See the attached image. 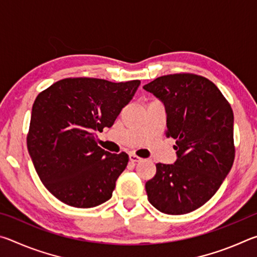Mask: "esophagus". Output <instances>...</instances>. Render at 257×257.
<instances>
[{"mask_svg":"<svg viewBox=\"0 0 257 257\" xmlns=\"http://www.w3.org/2000/svg\"><path fill=\"white\" fill-rule=\"evenodd\" d=\"M129 160L132 161V162H141L142 161V158H139V156H137L136 154H129Z\"/></svg>","mask_w":257,"mask_h":257,"instance_id":"34e87169","label":"esophagus"}]
</instances>
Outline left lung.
I'll return each instance as SVG.
<instances>
[{
    "instance_id": "obj_1",
    "label": "left lung",
    "mask_w": 257,
    "mask_h": 257,
    "mask_svg": "<svg viewBox=\"0 0 257 257\" xmlns=\"http://www.w3.org/2000/svg\"><path fill=\"white\" fill-rule=\"evenodd\" d=\"M164 103L167 137L177 139L175 164H156L149 202L165 214H186L220 188L234 160L233 112L211 80L195 73L162 76L144 86Z\"/></svg>"
}]
</instances>
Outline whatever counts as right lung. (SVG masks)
Returning <instances> with one entry per match:
<instances>
[{
    "instance_id": "1",
    "label": "right lung",
    "mask_w": 257,
    "mask_h": 257,
    "mask_svg": "<svg viewBox=\"0 0 257 257\" xmlns=\"http://www.w3.org/2000/svg\"><path fill=\"white\" fill-rule=\"evenodd\" d=\"M139 84L64 78L37 95L27 147L43 185L59 201L89 208L112 197L129 156L101 149L95 132L112 127Z\"/></svg>"
}]
</instances>
